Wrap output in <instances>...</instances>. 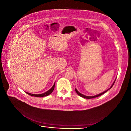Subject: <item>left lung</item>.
<instances>
[{
    "mask_svg": "<svg viewBox=\"0 0 131 131\" xmlns=\"http://www.w3.org/2000/svg\"><path fill=\"white\" fill-rule=\"evenodd\" d=\"M115 80H115V81H114V82H113V84H112V85L111 86V87L109 89H108L107 90H106V91H105L104 92H102V93H100V94H97V95H96V96H85V95H84V94H81V93H80V92H79V91L75 89V91H76V92H77V93L79 95V96H80V97H82V98H87V99H90V98H96V97H99V96H101V95H102V94H103L104 93H105V92H106L107 91H108L109 89H110L111 88H112L113 87V86L114 85V83H115Z\"/></svg>",
    "mask_w": 131,
    "mask_h": 131,
    "instance_id": "8db88e82",
    "label": "left lung"
}]
</instances>
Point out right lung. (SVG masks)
<instances>
[{
	"label": "right lung",
	"mask_w": 131,
	"mask_h": 131,
	"mask_svg": "<svg viewBox=\"0 0 131 131\" xmlns=\"http://www.w3.org/2000/svg\"><path fill=\"white\" fill-rule=\"evenodd\" d=\"M54 86H55V83L54 84L53 86L49 90H48L47 91H46V92L43 93H42V94H31V93H28V92H26V93H27L28 94L30 95V96H33V97H45V96H48V95L50 94L51 93H52L53 92V91L54 89Z\"/></svg>",
	"instance_id": "1"
}]
</instances>
